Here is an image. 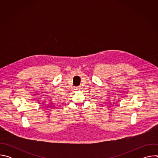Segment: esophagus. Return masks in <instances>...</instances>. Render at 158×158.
<instances>
[{"label": "esophagus", "mask_w": 158, "mask_h": 158, "mask_svg": "<svg viewBox=\"0 0 158 158\" xmlns=\"http://www.w3.org/2000/svg\"><path fill=\"white\" fill-rule=\"evenodd\" d=\"M76 89H79V87H77V88H76Z\"/></svg>", "instance_id": "obj_1"}]
</instances>
